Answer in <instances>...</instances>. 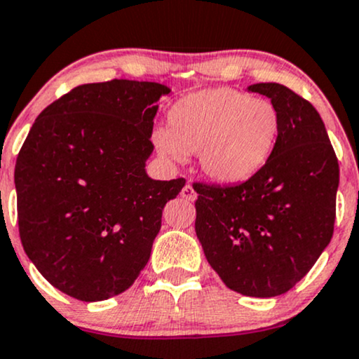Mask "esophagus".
Masks as SVG:
<instances>
[{
    "mask_svg": "<svg viewBox=\"0 0 359 359\" xmlns=\"http://www.w3.org/2000/svg\"><path fill=\"white\" fill-rule=\"evenodd\" d=\"M180 196H182L184 198H187V201H196L197 198V194L196 191H194L192 185H185V187L182 189V192H180Z\"/></svg>",
    "mask_w": 359,
    "mask_h": 359,
    "instance_id": "obj_1",
    "label": "esophagus"
}]
</instances>
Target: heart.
Listing matches in <instances>:
<instances>
[{"mask_svg": "<svg viewBox=\"0 0 359 359\" xmlns=\"http://www.w3.org/2000/svg\"><path fill=\"white\" fill-rule=\"evenodd\" d=\"M168 128H155V149L168 158L198 154L204 174L237 184L256 175L273 155L280 130L278 107L229 86L194 92L168 111Z\"/></svg>", "mask_w": 359, "mask_h": 359, "instance_id": "obj_1", "label": "heart"}]
</instances>
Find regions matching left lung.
<instances>
[{
	"instance_id": "1",
	"label": "left lung",
	"mask_w": 359,
	"mask_h": 359,
	"mask_svg": "<svg viewBox=\"0 0 359 359\" xmlns=\"http://www.w3.org/2000/svg\"><path fill=\"white\" fill-rule=\"evenodd\" d=\"M278 107L273 155L243 184H197L196 234L212 269L232 291L284 294L330 244L339 165L318 110L279 83H256Z\"/></svg>"
}]
</instances>
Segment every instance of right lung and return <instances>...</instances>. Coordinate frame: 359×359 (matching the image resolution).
<instances>
[{
  "label": "right lung",
  "instance_id": "add662e5",
  "mask_svg": "<svg viewBox=\"0 0 359 359\" xmlns=\"http://www.w3.org/2000/svg\"><path fill=\"white\" fill-rule=\"evenodd\" d=\"M167 93L155 81L86 83L34 120L15 168L20 237L65 294L109 299L149 262L163 207L185 185L145 172L157 102Z\"/></svg>",
  "mask_w": 359,
  "mask_h": 359
}]
</instances>
